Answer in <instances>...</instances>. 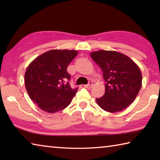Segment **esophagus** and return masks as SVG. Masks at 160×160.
Returning a JSON list of instances; mask_svg holds the SVG:
<instances>
[{
    "instance_id": "esophagus-1",
    "label": "esophagus",
    "mask_w": 160,
    "mask_h": 160,
    "mask_svg": "<svg viewBox=\"0 0 160 160\" xmlns=\"http://www.w3.org/2000/svg\"><path fill=\"white\" fill-rule=\"evenodd\" d=\"M92 86H93V82H92V81H90V82H88V85H84V87H85V88H87V89H90V88H92Z\"/></svg>"
}]
</instances>
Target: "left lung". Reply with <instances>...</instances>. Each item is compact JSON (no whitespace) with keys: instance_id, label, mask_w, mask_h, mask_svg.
<instances>
[{"instance_id":"8db88e82","label":"left lung","mask_w":160,"mask_h":160,"mask_svg":"<svg viewBox=\"0 0 160 160\" xmlns=\"http://www.w3.org/2000/svg\"><path fill=\"white\" fill-rule=\"evenodd\" d=\"M101 68L106 82L105 93L96 101L108 112H121L134 102L142 86L139 67L128 56L114 51H97L90 54Z\"/></svg>"}]
</instances>
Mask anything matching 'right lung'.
<instances>
[{
	"label": "right lung",
	"mask_w": 160,
	"mask_h": 160,
	"mask_svg": "<svg viewBox=\"0 0 160 160\" xmlns=\"http://www.w3.org/2000/svg\"><path fill=\"white\" fill-rule=\"evenodd\" d=\"M78 53L75 50H51L29 65L25 74V88L42 110L56 113L70 104L78 88L70 87L67 68Z\"/></svg>",
	"instance_id": "add662e5"
}]
</instances>
